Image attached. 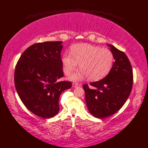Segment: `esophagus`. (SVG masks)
Wrapping results in <instances>:
<instances>
[{
	"label": "esophagus",
	"instance_id": "34e87169",
	"mask_svg": "<svg viewBox=\"0 0 148 148\" xmlns=\"http://www.w3.org/2000/svg\"><path fill=\"white\" fill-rule=\"evenodd\" d=\"M79 86V84H78V83H74L72 84V86L74 87V88H77V87H78Z\"/></svg>",
	"mask_w": 148,
	"mask_h": 148
}]
</instances>
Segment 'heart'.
<instances>
[{
  "instance_id": "b5f03b06",
  "label": "heart",
  "mask_w": 148,
  "mask_h": 148,
  "mask_svg": "<svg viewBox=\"0 0 148 148\" xmlns=\"http://www.w3.org/2000/svg\"><path fill=\"white\" fill-rule=\"evenodd\" d=\"M62 61L66 74L72 73L79 63L80 70L71 75L72 81H79L87 76L91 81L102 79L108 74L114 64V55L108 48L89 44H77L72 47V53L63 55Z\"/></svg>"
}]
</instances>
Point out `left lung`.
Returning a JSON list of instances; mask_svg holds the SVG:
<instances>
[{"instance_id":"1","label":"left lung","mask_w":148,"mask_h":148,"mask_svg":"<svg viewBox=\"0 0 148 148\" xmlns=\"http://www.w3.org/2000/svg\"><path fill=\"white\" fill-rule=\"evenodd\" d=\"M114 62L107 76L102 79L83 86L88 109L97 118H105L120 109L131 93L133 71L124 52L108 44Z\"/></svg>"}]
</instances>
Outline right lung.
Returning <instances> with one entry per match:
<instances>
[{"label":"right lung","instance_id":"right-lung-1","mask_svg":"<svg viewBox=\"0 0 148 148\" xmlns=\"http://www.w3.org/2000/svg\"><path fill=\"white\" fill-rule=\"evenodd\" d=\"M62 41L36 43L19 58L14 72L16 90L25 106L34 114L49 118L59 111L60 95L71 88L64 76Z\"/></svg>","mask_w":148,"mask_h":148}]
</instances>
